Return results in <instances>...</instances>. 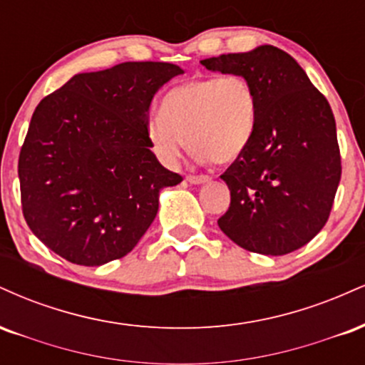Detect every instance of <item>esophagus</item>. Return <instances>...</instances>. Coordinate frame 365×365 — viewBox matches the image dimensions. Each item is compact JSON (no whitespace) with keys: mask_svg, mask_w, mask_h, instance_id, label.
I'll return each instance as SVG.
<instances>
[{"mask_svg":"<svg viewBox=\"0 0 365 365\" xmlns=\"http://www.w3.org/2000/svg\"><path fill=\"white\" fill-rule=\"evenodd\" d=\"M187 180H188V182H190V183H206V182H209V180H211V178H209L207 175H188Z\"/></svg>","mask_w":365,"mask_h":365,"instance_id":"obj_1","label":"esophagus"}]
</instances>
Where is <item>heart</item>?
Instances as JSON below:
<instances>
[{"mask_svg": "<svg viewBox=\"0 0 365 365\" xmlns=\"http://www.w3.org/2000/svg\"><path fill=\"white\" fill-rule=\"evenodd\" d=\"M257 121V98L242 75L206 77L173 87L159 115L148 121V139L166 166L178 165L185 142L200 161L230 165L249 148Z\"/></svg>", "mask_w": 365, "mask_h": 365, "instance_id": "1", "label": "heart"}]
</instances>
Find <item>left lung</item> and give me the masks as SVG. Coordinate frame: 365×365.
<instances>
[{
  "instance_id": "left-lung-1",
  "label": "left lung",
  "mask_w": 365,
  "mask_h": 365,
  "mask_svg": "<svg viewBox=\"0 0 365 365\" xmlns=\"http://www.w3.org/2000/svg\"><path fill=\"white\" fill-rule=\"evenodd\" d=\"M200 63L245 77L257 98L252 140L221 175L232 195L217 220L221 232L250 252L284 255L300 249L328 221L341 178L329 103L302 66L274 46Z\"/></svg>"
}]
</instances>
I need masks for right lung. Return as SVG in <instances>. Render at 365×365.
I'll use <instances>...</instances> for the list:
<instances>
[{"label":"right lung","instance_id":"add662e5","mask_svg":"<svg viewBox=\"0 0 365 365\" xmlns=\"http://www.w3.org/2000/svg\"><path fill=\"white\" fill-rule=\"evenodd\" d=\"M183 70L127 61L78 73L37 104L19 156L22 212L54 254L81 266L121 259L182 182L148 139L154 94Z\"/></svg>","mask_w":365,"mask_h":365}]
</instances>
